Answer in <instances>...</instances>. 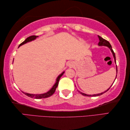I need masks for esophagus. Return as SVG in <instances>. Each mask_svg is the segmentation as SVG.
I'll return each mask as SVG.
<instances>
[{
    "instance_id": "obj_1",
    "label": "esophagus",
    "mask_w": 130,
    "mask_h": 130,
    "mask_svg": "<svg viewBox=\"0 0 130 130\" xmlns=\"http://www.w3.org/2000/svg\"><path fill=\"white\" fill-rule=\"evenodd\" d=\"M74 65H75V63H74V62H73L72 61L69 62L68 63V66L70 67H73Z\"/></svg>"
}]
</instances>
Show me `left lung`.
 <instances>
[{"instance_id":"8db88e82","label":"left lung","mask_w":130,"mask_h":130,"mask_svg":"<svg viewBox=\"0 0 130 130\" xmlns=\"http://www.w3.org/2000/svg\"><path fill=\"white\" fill-rule=\"evenodd\" d=\"M98 37L99 40V43H98V46H107V47H108V48L110 49V50L111 51L112 53V54H113V56L114 59H115V62L116 63V61L115 54L114 51H113V50H112V46H111V44L109 43V42H108V41L106 40H104V38L101 37V36H98ZM116 71H117V65H116ZM116 77H117V75H116ZM116 79H115V81ZM114 82H113V83H114ZM113 84H112V85H113ZM112 85H111V86L107 90H106V91H104V92H102V93H99V94H93V95H91V94H90V95H89V94H85V93H82V92H80V91H79V92L81 94L83 95H85V96H99V95H102V94H104V93L107 92V91L109 89V88L112 87Z\"/></svg>"}]
</instances>
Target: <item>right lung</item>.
Returning <instances> with one entry per match:
<instances>
[{
    "label": "right lung",
    "mask_w": 130,
    "mask_h": 130,
    "mask_svg": "<svg viewBox=\"0 0 130 130\" xmlns=\"http://www.w3.org/2000/svg\"><path fill=\"white\" fill-rule=\"evenodd\" d=\"M38 37V36H29L28 38H27L26 39L24 40L22 43H21L20 45H19L18 47H19L21 46L24 45L27 42H31L32 41H34L35 39H36V38H37ZM14 60V59H13ZM65 71H63V72L60 74V75L57 76V78H56V83H55V84L53 85V87H52L51 89L49 91H48L47 92L43 93V94H29V93H25L22 92L24 94L27 95L29 97H31L32 98H35V99H41V98H48L49 96H51L53 94L55 93V90H56V88L58 86V84H59V82L60 80V79L61 77L62 76V75L64 74Z\"/></svg>",
    "instance_id": "obj_1"
}]
</instances>
